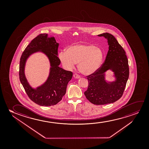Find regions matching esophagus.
Instances as JSON below:
<instances>
[{"mask_svg": "<svg viewBox=\"0 0 149 149\" xmlns=\"http://www.w3.org/2000/svg\"><path fill=\"white\" fill-rule=\"evenodd\" d=\"M73 77L75 78V79H79V78H80V76L78 75L77 74H74L73 75Z\"/></svg>", "mask_w": 149, "mask_h": 149, "instance_id": "1", "label": "esophagus"}]
</instances>
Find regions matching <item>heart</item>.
<instances>
[{
	"label": "heart",
	"mask_w": 149,
	"mask_h": 149,
	"mask_svg": "<svg viewBox=\"0 0 149 149\" xmlns=\"http://www.w3.org/2000/svg\"><path fill=\"white\" fill-rule=\"evenodd\" d=\"M104 56L100 47L84 43L71 45L65 51L58 53V58L64 67L70 70L78 63L79 71L85 75L92 74L100 68Z\"/></svg>",
	"instance_id": "heart-1"
}]
</instances>
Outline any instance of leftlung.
Returning a JSON list of instances; mask_svg holds the SVG:
<instances>
[{
    "label": "left lung",
    "instance_id": "obj_1",
    "mask_svg": "<svg viewBox=\"0 0 149 149\" xmlns=\"http://www.w3.org/2000/svg\"><path fill=\"white\" fill-rule=\"evenodd\" d=\"M98 36L107 39L109 50L101 67L87 76L88 86L84 95L93 104L104 105L116 102L122 96L128 79L129 70L126 52L114 36L107 33ZM108 70L114 73L113 82L106 79V72Z\"/></svg>",
    "mask_w": 149,
    "mask_h": 149
}]
</instances>
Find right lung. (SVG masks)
<instances>
[{
  "label": "right lung",
  "mask_w": 149,
  "mask_h": 149,
  "mask_svg": "<svg viewBox=\"0 0 149 149\" xmlns=\"http://www.w3.org/2000/svg\"><path fill=\"white\" fill-rule=\"evenodd\" d=\"M59 44L55 38L48 37V34L38 36L29 43L21 57L19 65V78L29 98L35 103L41 106L54 105L62 99L66 93L68 82L71 80L73 73L60 68L61 61L57 57ZM41 52L48 58L50 63L49 75L41 86L32 87L24 74L26 60L33 54Z\"/></svg>",
  "instance_id": "right-lung-1"
}]
</instances>
